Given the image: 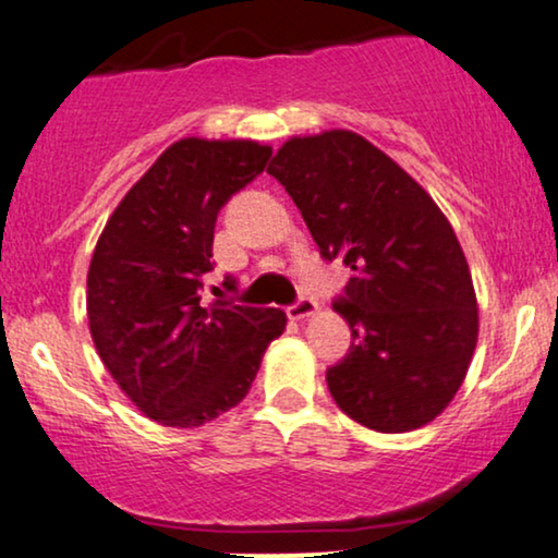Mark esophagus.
Here are the masks:
<instances>
[{
    "label": "esophagus",
    "mask_w": 558,
    "mask_h": 558,
    "mask_svg": "<svg viewBox=\"0 0 558 558\" xmlns=\"http://www.w3.org/2000/svg\"><path fill=\"white\" fill-rule=\"evenodd\" d=\"M317 313V302L313 296H300V300L292 302V305L287 307V315L294 317V320H305V317L315 315Z\"/></svg>",
    "instance_id": "esophagus-1"
}]
</instances>
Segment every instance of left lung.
<instances>
[{
	"mask_svg": "<svg viewBox=\"0 0 558 558\" xmlns=\"http://www.w3.org/2000/svg\"><path fill=\"white\" fill-rule=\"evenodd\" d=\"M269 173L325 262L343 258L353 271L332 305L353 338L325 374L332 400L379 433L430 423L459 392L480 332L451 222L402 166L351 130L292 137Z\"/></svg>",
	"mask_w": 558,
	"mask_h": 558,
	"instance_id": "1",
	"label": "left lung"
}]
</instances>
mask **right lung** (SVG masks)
<instances>
[{
    "instance_id": "obj_1",
    "label": "right lung",
    "mask_w": 558,
    "mask_h": 558,
    "mask_svg": "<svg viewBox=\"0 0 558 558\" xmlns=\"http://www.w3.org/2000/svg\"><path fill=\"white\" fill-rule=\"evenodd\" d=\"M256 141L182 137L114 209L86 277L92 341L150 421L197 428L248 395L287 315L202 300L217 213L266 169ZM235 289L233 279H226ZM220 294V289H213Z\"/></svg>"
}]
</instances>
